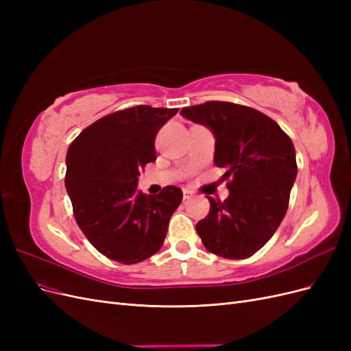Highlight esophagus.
<instances>
[{"instance_id":"obj_1","label":"esophagus","mask_w":351,"mask_h":351,"mask_svg":"<svg viewBox=\"0 0 351 351\" xmlns=\"http://www.w3.org/2000/svg\"><path fill=\"white\" fill-rule=\"evenodd\" d=\"M183 197H184V199L192 197V192H190V190H187V189H184V190H183Z\"/></svg>"}]
</instances>
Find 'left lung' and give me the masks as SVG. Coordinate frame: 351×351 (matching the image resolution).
<instances>
[{
    "mask_svg": "<svg viewBox=\"0 0 351 351\" xmlns=\"http://www.w3.org/2000/svg\"><path fill=\"white\" fill-rule=\"evenodd\" d=\"M180 114L212 132L215 165L231 177L224 202L208 196L210 210L196 224L197 234L218 256L249 258L285 217L297 176L294 145L268 115L244 105L210 101Z\"/></svg>",
    "mask_w": 351,
    "mask_h": 351,
    "instance_id": "obj_1",
    "label": "left lung"
}]
</instances>
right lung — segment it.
Instances as JSON below:
<instances>
[{
	"label": "right lung",
	"instance_id": "obj_1",
	"mask_svg": "<svg viewBox=\"0 0 351 351\" xmlns=\"http://www.w3.org/2000/svg\"><path fill=\"white\" fill-rule=\"evenodd\" d=\"M177 111L147 105L117 111L86 127L69 146L66 189L74 218L92 246L111 261L133 265L151 258L182 204L176 186L149 196L137 190L139 171L156 159L158 130Z\"/></svg>",
	"mask_w": 351,
	"mask_h": 351
}]
</instances>
